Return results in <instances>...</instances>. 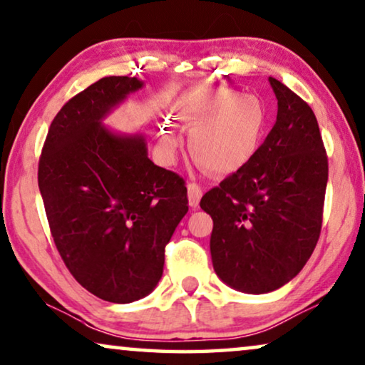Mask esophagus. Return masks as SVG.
Listing matches in <instances>:
<instances>
[{
  "instance_id": "obj_1",
  "label": "esophagus",
  "mask_w": 365,
  "mask_h": 365,
  "mask_svg": "<svg viewBox=\"0 0 365 365\" xmlns=\"http://www.w3.org/2000/svg\"><path fill=\"white\" fill-rule=\"evenodd\" d=\"M187 197H189V205H191V207H197L200 202V197H202V189H200L199 184L195 182L187 184Z\"/></svg>"
}]
</instances>
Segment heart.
Listing matches in <instances>:
<instances>
[{
  "mask_svg": "<svg viewBox=\"0 0 365 365\" xmlns=\"http://www.w3.org/2000/svg\"><path fill=\"white\" fill-rule=\"evenodd\" d=\"M176 118L191 130L189 150L194 161L212 174H229L255 155L267 130V110L260 98L232 88L182 95ZM160 151L171 161L181 140L171 123L160 130Z\"/></svg>",
  "mask_w": 365,
  "mask_h": 365,
  "instance_id": "obj_1",
  "label": "heart"
}]
</instances>
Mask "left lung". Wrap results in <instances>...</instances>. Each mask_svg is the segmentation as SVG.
I'll list each match as a JSON object with an SVG mask.
<instances>
[{
  "label": "left lung",
  "mask_w": 365,
  "mask_h": 365,
  "mask_svg": "<svg viewBox=\"0 0 365 365\" xmlns=\"http://www.w3.org/2000/svg\"><path fill=\"white\" fill-rule=\"evenodd\" d=\"M273 128L244 166L200 199L214 220L212 265L234 289L262 294L293 279L321 234L327 156L318 120L277 78Z\"/></svg>",
  "instance_id": "1"
}]
</instances>
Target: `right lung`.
Here are the masks:
<instances>
[{"label":"right lung","mask_w":365,"mask_h":365,"mask_svg":"<svg viewBox=\"0 0 365 365\" xmlns=\"http://www.w3.org/2000/svg\"><path fill=\"white\" fill-rule=\"evenodd\" d=\"M141 87L136 77L112 76L77 93L52 120L39 158V191L57 250L72 277L110 303L155 289L165 247L189 209L184 179L148 158L143 135L102 125Z\"/></svg>","instance_id":"1"}]
</instances>
